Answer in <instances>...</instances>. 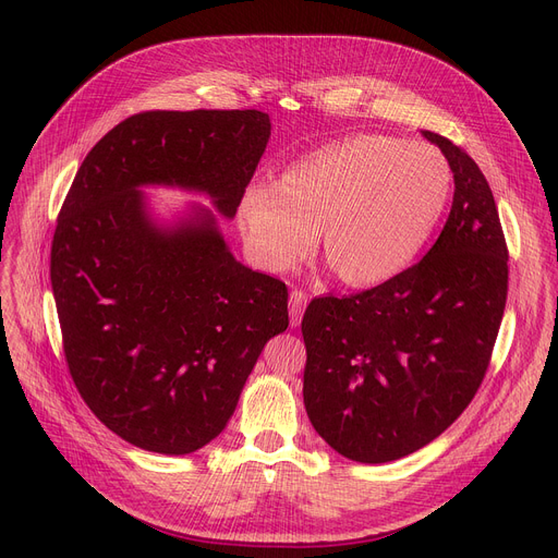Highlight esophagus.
Masks as SVG:
<instances>
[{
    "label": "esophagus",
    "mask_w": 558,
    "mask_h": 558,
    "mask_svg": "<svg viewBox=\"0 0 558 558\" xmlns=\"http://www.w3.org/2000/svg\"><path fill=\"white\" fill-rule=\"evenodd\" d=\"M307 307V294L303 289H291L289 294V316H291V326H301L303 312Z\"/></svg>",
    "instance_id": "obj_1"
}]
</instances>
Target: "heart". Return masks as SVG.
I'll list each match as a JSON object with an SVG mask.
<instances>
[{
	"label": "heart",
	"instance_id": "obj_1",
	"mask_svg": "<svg viewBox=\"0 0 558 558\" xmlns=\"http://www.w3.org/2000/svg\"><path fill=\"white\" fill-rule=\"evenodd\" d=\"M450 190V165L434 146L362 133L287 165L276 185H248L240 226L253 255L276 271L294 269L320 228L335 276L371 287L412 264L441 221Z\"/></svg>",
	"mask_w": 558,
	"mask_h": 558
}]
</instances>
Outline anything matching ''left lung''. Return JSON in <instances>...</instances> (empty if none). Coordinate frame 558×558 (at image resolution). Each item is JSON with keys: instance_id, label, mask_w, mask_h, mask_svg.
Returning a JSON list of instances; mask_svg holds the SVG:
<instances>
[{"instance_id": "obj_1", "label": "left lung", "mask_w": 558, "mask_h": 558, "mask_svg": "<svg viewBox=\"0 0 558 558\" xmlns=\"http://www.w3.org/2000/svg\"><path fill=\"white\" fill-rule=\"evenodd\" d=\"M450 162L454 198L434 246L412 267L303 316V400L339 454L387 463L446 432L490 364L509 289V248L477 162L423 131Z\"/></svg>"}]
</instances>
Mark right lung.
<instances>
[{"instance_id": "add662e5", "label": "right lung", "mask_w": 558, "mask_h": 558, "mask_svg": "<svg viewBox=\"0 0 558 558\" xmlns=\"http://www.w3.org/2000/svg\"><path fill=\"white\" fill-rule=\"evenodd\" d=\"M269 135L262 110L131 114L85 156L58 213L51 289L70 375L142 450L190 454L221 434L264 343L289 326V294L230 255L213 213L160 230L137 187L208 192L234 217Z\"/></svg>"}]
</instances>
